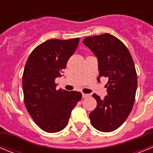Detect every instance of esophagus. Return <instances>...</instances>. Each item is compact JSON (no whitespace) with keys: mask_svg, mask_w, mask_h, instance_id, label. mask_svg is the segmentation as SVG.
<instances>
[{"mask_svg":"<svg viewBox=\"0 0 153 153\" xmlns=\"http://www.w3.org/2000/svg\"><path fill=\"white\" fill-rule=\"evenodd\" d=\"M82 97H83V98H86V97H89V95L88 94H85V93H83V94H82Z\"/></svg>","mask_w":153,"mask_h":153,"instance_id":"34e87169","label":"esophagus"}]
</instances>
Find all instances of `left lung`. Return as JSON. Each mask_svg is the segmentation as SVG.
I'll return each instance as SVG.
<instances>
[{
  "label": "left lung",
  "instance_id": "8db88e82",
  "mask_svg": "<svg viewBox=\"0 0 153 153\" xmlns=\"http://www.w3.org/2000/svg\"><path fill=\"white\" fill-rule=\"evenodd\" d=\"M84 45L98 60L99 76L108 78L107 96L101 99L93 94L97 106L90 113L92 126L109 132L122 125L132 109L137 89V75L130 53L124 44L109 33L88 36Z\"/></svg>",
  "mask_w": 153,
  "mask_h": 153
}]
</instances>
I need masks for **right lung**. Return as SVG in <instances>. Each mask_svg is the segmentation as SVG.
<instances>
[{
  "label": "right lung",
  "instance_id": "obj_1",
  "mask_svg": "<svg viewBox=\"0 0 153 153\" xmlns=\"http://www.w3.org/2000/svg\"><path fill=\"white\" fill-rule=\"evenodd\" d=\"M79 39L50 40L35 48L23 74L24 103L41 129L57 132L67 126L71 111L82 99L81 93L56 90L55 79L61 76Z\"/></svg>",
  "mask_w": 153,
  "mask_h": 153
}]
</instances>
